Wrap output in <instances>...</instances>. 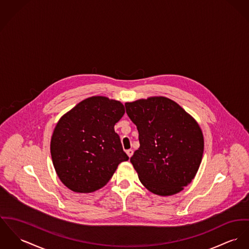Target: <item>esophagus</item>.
<instances>
[{"instance_id":"esophagus-1","label":"esophagus","mask_w":249,"mask_h":249,"mask_svg":"<svg viewBox=\"0 0 249 249\" xmlns=\"http://www.w3.org/2000/svg\"><path fill=\"white\" fill-rule=\"evenodd\" d=\"M126 153H127V154H128V156H129V157H131V156L133 155V153H134V151L130 149V150H127V152H126Z\"/></svg>"}]
</instances>
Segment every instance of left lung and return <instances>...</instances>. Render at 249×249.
Listing matches in <instances>:
<instances>
[{"label": "left lung", "mask_w": 249, "mask_h": 249, "mask_svg": "<svg viewBox=\"0 0 249 249\" xmlns=\"http://www.w3.org/2000/svg\"><path fill=\"white\" fill-rule=\"evenodd\" d=\"M125 107L139 134L140 147L131 163L142 185L161 196L183 191L195 177L204 153L196 120L165 96L126 102Z\"/></svg>", "instance_id": "left-lung-1"}]
</instances>
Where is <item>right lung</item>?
I'll use <instances>...</instances> for the list:
<instances>
[{
    "instance_id": "obj_1",
    "label": "right lung",
    "mask_w": 249,
    "mask_h": 249,
    "mask_svg": "<svg viewBox=\"0 0 249 249\" xmlns=\"http://www.w3.org/2000/svg\"><path fill=\"white\" fill-rule=\"evenodd\" d=\"M124 113L120 101L96 96L82 100L60 117L50 152L57 176L69 190L96 192L129 159L114 128Z\"/></svg>"
}]
</instances>
